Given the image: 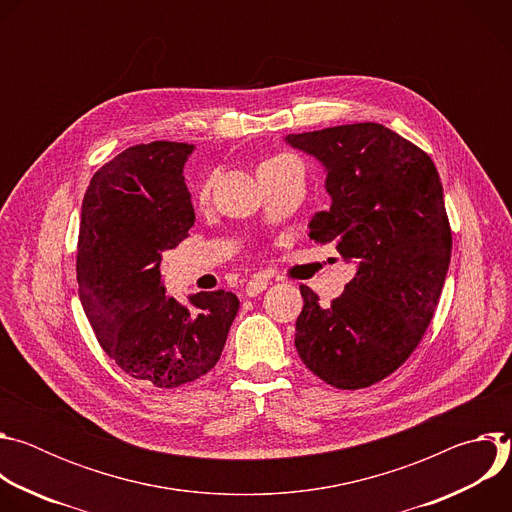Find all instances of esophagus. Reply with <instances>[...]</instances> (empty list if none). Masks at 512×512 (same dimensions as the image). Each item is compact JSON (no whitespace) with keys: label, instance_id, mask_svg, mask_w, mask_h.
<instances>
[{"label":"esophagus","instance_id":"obj_1","mask_svg":"<svg viewBox=\"0 0 512 512\" xmlns=\"http://www.w3.org/2000/svg\"><path fill=\"white\" fill-rule=\"evenodd\" d=\"M267 285H269L267 279H263V277H253V279H249L247 285H245V294H247L249 298H253V296L261 294L263 289H267Z\"/></svg>","mask_w":512,"mask_h":512}]
</instances>
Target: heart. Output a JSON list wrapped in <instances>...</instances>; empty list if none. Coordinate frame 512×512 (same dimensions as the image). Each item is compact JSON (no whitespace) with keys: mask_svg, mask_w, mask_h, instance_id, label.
Masks as SVG:
<instances>
[{"mask_svg":"<svg viewBox=\"0 0 512 512\" xmlns=\"http://www.w3.org/2000/svg\"><path fill=\"white\" fill-rule=\"evenodd\" d=\"M261 166H300V162L294 158V156H287V154H279V156H273L269 160H265ZM210 188H212V178H206L200 188H198V198L200 200H206L210 196Z\"/></svg>","mask_w":512,"mask_h":512,"instance_id":"1","label":"heart"}]
</instances>
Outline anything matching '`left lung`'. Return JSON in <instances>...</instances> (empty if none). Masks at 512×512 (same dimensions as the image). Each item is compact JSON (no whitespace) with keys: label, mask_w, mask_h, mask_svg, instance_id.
I'll return each instance as SVG.
<instances>
[{"label":"left lung","mask_w":512,"mask_h":512,"mask_svg":"<svg viewBox=\"0 0 512 512\" xmlns=\"http://www.w3.org/2000/svg\"><path fill=\"white\" fill-rule=\"evenodd\" d=\"M285 139L328 170L332 206L312 218L310 239L334 243L358 267L330 306L300 285L298 354L336 389L371 387L411 356L442 296L452 229L440 174L415 143L379 123Z\"/></svg>","instance_id":"8db88e82"}]
</instances>
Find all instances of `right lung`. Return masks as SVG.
Wrapping results in <instances>:
<instances>
[{
    "label": "right lung",
    "mask_w": 512,
    "mask_h": 512,
    "mask_svg": "<svg viewBox=\"0 0 512 512\" xmlns=\"http://www.w3.org/2000/svg\"><path fill=\"white\" fill-rule=\"evenodd\" d=\"M194 148L139 143L101 166L87 188L77 245L83 310L103 350L129 377L176 389L204 377L239 312L231 291L166 298L162 253L194 225L182 168Z\"/></svg>",
    "instance_id": "right-lung-1"
}]
</instances>
